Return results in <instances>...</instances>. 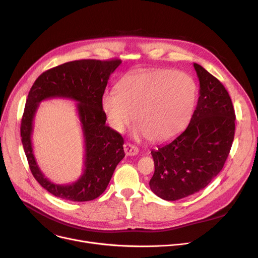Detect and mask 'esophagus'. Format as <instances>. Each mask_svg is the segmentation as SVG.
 I'll return each mask as SVG.
<instances>
[{"mask_svg":"<svg viewBox=\"0 0 258 258\" xmlns=\"http://www.w3.org/2000/svg\"><path fill=\"white\" fill-rule=\"evenodd\" d=\"M123 147H124V152H125L126 156H136L139 153V148L128 142L124 143Z\"/></svg>","mask_w":258,"mask_h":258,"instance_id":"34e87169","label":"esophagus"}]
</instances>
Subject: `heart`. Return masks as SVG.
<instances>
[{
	"label": "heart",
	"instance_id": "heart-1",
	"mask_svg": "<svg viewBox=\"0 0 258 258\" xmlns=\"http://www.w3.org/2000/svg\"><path fill=\"white\" fill-rule=\"evenodd\" d=\"M194 79L180 71L158 69L127 74L117 91L106 90L101 110L108 125L123 132L133 117L135 132L152 141H165L180 133L189 122L196 102Z\"/></svg>",
	"mask_w": 258,
	"mask_h": 258
}]
</instances>
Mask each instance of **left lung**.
Listing matches in <instances>:
<instances>
[{"label": "left lung", "instance_id": "left-lung-1", "mask_svg": "<svg viewBox=\"0 0 258 258\" xmlns=\"http://www.w3.org/2000/svg\"><path fill=\"white\" fill-rule=\"evenodd\" d=\"M200 80L197 108L187 128L152 151L155 172L152 191L177 201L205 188L224 167L235 132L234 107L221 81L194 63Z\"/></svg>", "mask_w": 258, "mask_h": 258}]
</instances>
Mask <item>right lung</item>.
<instances>
[{"mask_svg": "<svg viewBox=\"0 0 258 258\" xmlns=\"http://www.w3.org/2000/svg\"><path fill=\"white\" fill-rule=\"evenodd\" d=\"M120 59H81L62 63L40 74L26 100L21 122V137L30 170L47 191L57 198L87 202L106 189L119 162L124 158L123 138L105 124L101 97L111 74ZM69 98L78 102V111L85 138V169L76 182L59 185L49 181L40 171L33 155L31 134L39 102L49 98Z\"/></svg>", "mask_w": 258, "mask_h": 258, "instance_id": "add662e5", "label": "right lung"}]
</instances>
